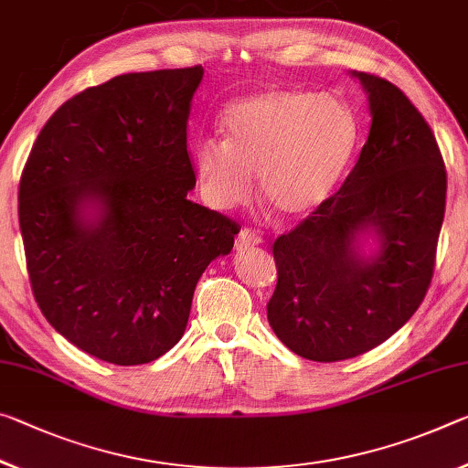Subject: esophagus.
<instances>
[{"label":"esophagus","mask_w":468,"mask_h":468,"mask_svg":"<svg viewBox=\"0 0 468 468\" xmlns=\"http://www.w3.org/2000/svg\"><path fill=\"white\" fill-rule=\"evenodd\" d=\"M261 243H262V237H258L251 229H241L239 235H237L235 246L237 250H246L250 246H261Z\"/></svg>","instance_id":"1"}]
</instances>
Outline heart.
<instances>
[{"mask_svg":"<svg viewBox=\"0 0 468 468\" xmlns=\"http://www.w3.org/2000/svg\"><path fill=\"white\" fill-rule=\"evenodd\" d=\"M227 139L196 147L197 187L217 210L246 204L258 187L279 218L302 220L329 202L350 168L360 127L344 100L269 89L227 108Z\"/></svg>","mask_w":468,"mask_h":468,"instance_id":"1","label":"heart"}]
</instances>
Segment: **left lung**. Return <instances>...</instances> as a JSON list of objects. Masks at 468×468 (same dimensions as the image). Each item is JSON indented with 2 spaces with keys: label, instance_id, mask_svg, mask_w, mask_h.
I'll return each mask as SVG.
<instances>
[{
  "label": "left lung",
  "instance_id": "obj_1",
  "mask_svg": "<svg viewBox=\"0 0 468 468\" xmlns=\"http://www.w3.org/2000/svg\"><path fill=\"white\" fill-rule=\"evenodd\" d=\"M370 131L335 196L272 246L269 323L289 350L337 362L402 329L425 298L446 212V166L431 127L389 80L352 72ZM373 236L378 250L364 251Z\"/></svg>",
  "mask_w": 468,
  "mask_h": 468
}]
</instances>
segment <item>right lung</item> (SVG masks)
<instances>
[{
	"mask_svg": "<svg viewBox=\"0 0 468 468\" xmlns=\"http://www.w3.org/2000/svg\"><path fill=\"white\" fill-rule=\"evenodd\" d=\"M204 69L129 72L51 114L20 176L18 220L43 316L112 365L183 337L199 277L237 222L194 204L191 100Z\"/></svg>",
	"mask_w": 468,
	"mask_h": 468,
	"instance_id": "obj_1",
	"label": "right lung"
}]
</instances>
